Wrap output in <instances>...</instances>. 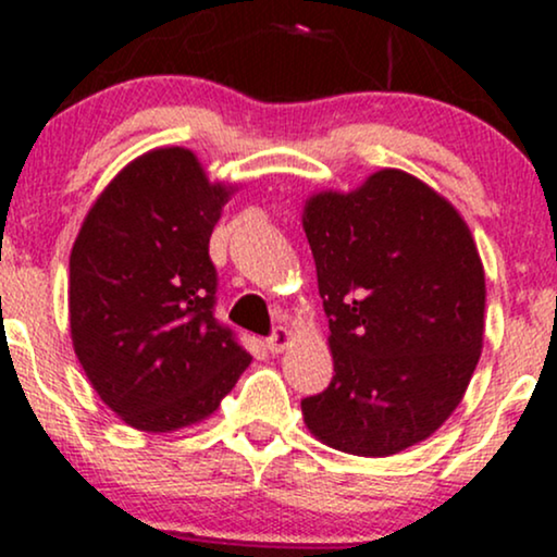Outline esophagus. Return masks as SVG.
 <instances>
[{"instance_id": "34e87169", "label": "esophagus", "mask_w": 557, "mask_h": 557, "mask_svg": "<svg viewBox=\"0 0 557 557\" xmlns=\"http://www.w3.org/2000/svg\"><path fill=\"white\" fill-rule=\"evenodd\" d=\"M293 343H296V335H293L287 327H277L270 337H267V350H272V354H283V350L290 348Z\"/></svg>"}]
</instances>
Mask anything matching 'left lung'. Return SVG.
<instances>
[{"label":"left lung","mask_w":557,"mask_h":557,"mask_svg":"<svg viewBox=\"0 0 557 557\" xmlns=\"http://www.w3.org/2000/svg\"><path fill=\"white\" fill-rule=\"evenodd\" d=\"M335 374L300 400L309 432L350 456L421 443L463 400L484 341V267L458 209L385 168L306 198Z\"/></svg>","instance_id":"left-lung-1"}]
</instances>
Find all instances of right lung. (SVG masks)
<instances>
[{
  "mask_svg": "<svg viewBox=\"0 0 557 557\" xmlns=\"http://www.w3.org/2000/svg\"><path fill=\"white\" fill-rule=\"evenodd\" d=\"M238 185L162 146L125 164L70 253V337L99 398L140 432L209 419L251 363L214 319L209 238Z\"/></svg>",
  "mask_w": 557,
  "mask_h": 557,
  "instance_id": "1",
  "label": "right lung"
}]
</instances>
